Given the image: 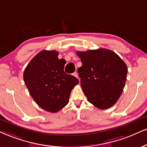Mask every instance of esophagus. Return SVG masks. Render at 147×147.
I'll list each match as a JSON object with an SVG mask.
<instances>
[{"label": "esophagus", "mask_w": 147, "mask_h": 147, "mask_svg": "<svg viewBox=\"0 0 147 147\" xmlns=\"http://www.w3.org/2000/svg\"><path fill=\"white\" fill-rule=\"evenodd\" d=\"M73 76H74L76 77V78H78V75L77 72H74V73L73 74ZM79 80H80V79H79Z\"/></svg>", "instance_id": "obj_1"}]
</instances>
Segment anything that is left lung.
<instances>
[{"mask_svg":"<svg viewBox=\"0 0 147 147\" xmlns=\"http://www.w3.org/2000/svg\"><path fill=\"white\" fill-rule=\"evenodd\" d=\"M76 54L82 63L78 73L88 101L101 110L114 106L125 84L127 74L125 63L108 49L89 50Z\"/></svg>","mask_w":147,"mask_h":147,"instance_id":"8db88e82","label":"left lung"}]
</instances>
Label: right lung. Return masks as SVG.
I'll list each match as a JSON object with an SVG mask.
<instances>
[{"label":"right lung","mask_w":147,"mask_h":147,"mask_svg":"<svg viewBox=\"0 0 147 147\" xmlns=\"http://www.w3.org/2000/svg\"><path fill=\"white\" fill-rule=\"evenodd\" d=\"M55 50H43L28 63L24 71V80L28 91L39 107L57 112L68 104L71 91L78 80L64 71L65 61L59 59Z\"/></svg>","instance_id":"obj_1"}]
</instances>
